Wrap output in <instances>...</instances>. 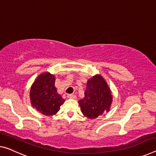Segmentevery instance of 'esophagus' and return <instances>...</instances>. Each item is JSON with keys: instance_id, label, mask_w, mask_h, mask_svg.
I'll list each match as a JSON object with an SVG mask.
<instances>
[{"instance_id": "obj_1", "label": "esophagus", "mask_w": 156, "mask_h": 156, "mask_svg": "<svg viewBox=\"0 0 156 156\" xmlns=\"http://www.w3.org/2000/svg\"><path fill=\"white\" fill-rule=\"evenodd\" d=\"M67 97L69 98H73V99H76V96L75 94H68Z\"/></svg>"}]
</instances>
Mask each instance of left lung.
Masks as SVG:
<instances>
[{
	"label": "left lung",
	"mask_w": 156,
	"mask_h": 156,
	"mask_svg": "<svg viewBox=\"0 0 156 156\" xmlns=\"http://www.w3.org/2000/svg\"><path fill=\"white\" fill-rule=\"evenodd\" d=\"M112 96L108 84L101 76L89 80L85 97L78 101L82 112L90 119L97 118L105 111H109Z\"/></svg>",
	"instance_id": "left-lung-1"
}]
</instances>
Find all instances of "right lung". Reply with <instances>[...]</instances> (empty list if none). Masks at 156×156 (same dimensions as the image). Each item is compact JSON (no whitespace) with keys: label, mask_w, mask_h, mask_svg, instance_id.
<instances>
[{"label":"right lung","mask_w":156,"mask_h":156,"mask_svg":"<svg viewBox=\"0 0 156 156\" xmlns=\"http://www.w3.org/2000/svg\"><path fill=\"white\" fill-rule=\"evenodd\" d=\"M55 83V76L50 73H44L36 79L30 89L32 105L44 115H55L65 102V99L58 94Z\"/></svg>","instance_id":"1"}]
</instances>
